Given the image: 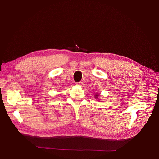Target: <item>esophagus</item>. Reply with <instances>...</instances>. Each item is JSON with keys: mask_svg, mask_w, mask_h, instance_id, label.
Masks as SVG:
<instances>
[{"mask_svg": "<svg viewBox=\"0 0 159 159\" xmlns=\"http://www.w3.org/2000/svg\"><path fill=\"white\" fill-rule=\"evenodd\" d=\"M76 85L82 86V85H84V82H83V81H80V82H78V83H76Z\"/></svg>", "mask_w": 159, "mask_h": 159, "instance_id": "1", "label": "esophagus"}]
</instances>
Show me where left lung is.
I'll list each match as a JSON object with an SVG mask.
<instances>
[{"instance_id":"obj_1","label":"left lung","mask_w":159,"mask_h":159,"mask_svg":"<svg viewBox=\"0 0 159 159\" xmlns=\"http://www.w3.org/2000/svg\"><path fill=\"white\" fill-rule=\"evenodd\" d=\"M96 99H97V98H99V95L98 94H96L95 95V97Z\"/></svg>"}]
</instances>
